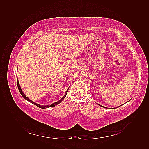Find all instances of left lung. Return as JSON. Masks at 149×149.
I'll use <instances>...</instances> for the list:
<instances>
[{
	"instance_id": "left-lung-1",
	"label": "left lung",
	"mask_w": 149,
	"mask_h": 149,
	"mask_svg": "<svg viewBox=\"0 0 149 149\" xmlns=\"http://www.w3.org/2000/svg\"><path fill=\"white\" fill-rule=\"evenodd\" d=\"M99 105L100 106H101V107H104V106H101V105H100V104H99ZM120 106H118V107H120Z\"/></svg>"
}]
</instances>
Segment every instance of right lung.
<instances>
[{"label":"right lung","mask_w":149,"mask_h":149,"mask_svg":"<svg viewBox=\"0 0 149 149\" xmlns=\"http://www.w3.org/2000/svg\"><path fill=\"white\" fill-rule=\"evenodd\" d=\"M17 86H18V90H19V91H20V94L22 95V96L25 99L27 100V101H29V102H30L31 103H32L33 104H34V105H35V106H36L37 107H40V108H42V109H45V108H47V107H53V106H56V105H58V104H59L60 102H61V101H62L63 99H65L66 95V93H67V91H68V89H69V88H68V89H67V90H66V91L65 92V95H64V96H63V97H62V99H61L57 101V102H54V103H53V104H50V105L42 106V105H40V104L35 103L34 102H33V101L30 100L27 97H26V95H25V94L24 93V92H23V91H22V89H21V87H20V83H19V81H18V79H17Z\"/></svg>","instance_id":"right-lung-1"}]
</instances>
